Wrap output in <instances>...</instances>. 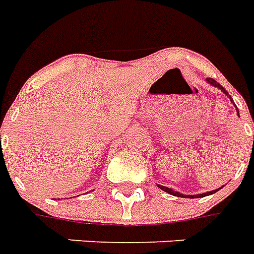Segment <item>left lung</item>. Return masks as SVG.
Returning <instances> with one entry per match:
<instances>
[{"label": "left lung", "mask_w": 254, "mask_h": 254, "mask_svg": "<svg viewBox=\"0 0 254 254\" xmlns=\"http://www.w3.org/2000/svg\"><path fill=\"white\" fill-rule=\"evenodd\" d=\"M207 81H208V83L211 85H215V87H217V88H219V89H221V91L224 92L225 95H228V92L225 91L224 88L221 87V85L219 84L217 81H215V80H213V79H207ZM229 99H231V97H229ZM231 101H232V100H231ZM253 141H254V138H253ZM158 187L161 190H163V191H166V192L170 193V195H174V196H178V197H191V199H193V197L207 196V195H211V193H215V192H216V191H219V190H213V191H209V192H204V193H199V195H183V193L178 192V191H174V190L169 189V187H165V186L158 185Z\"/></svg>", "instance_id": "1"}]
</instances>
